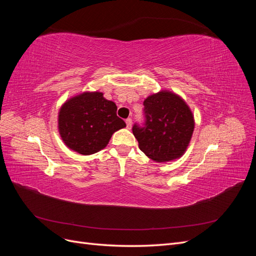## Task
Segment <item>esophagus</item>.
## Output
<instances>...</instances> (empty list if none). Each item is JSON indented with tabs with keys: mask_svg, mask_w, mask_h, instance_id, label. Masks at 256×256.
<instances>
[{
	"mask_svg": "<svg viewBox=\"0 0 256 256\" xmlns=\"http://www.w3.org/2000/svg\"><path fill=\"white\" fill-rule=\"evenodd\" d=\"M126 125H127V128L130 129L131 126H132V120H131V118H127V120H126Z\"/></svg>",
	"mask_w": 256,
	"mask_h": 256,
	"instance_id": "obj_1",
	"label": "esophagus"
}]
</instances>
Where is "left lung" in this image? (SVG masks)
<instances>
[{"label": "left lung", "mask_w": 256, "mask_h": 256, "mask_svg": "<svg viewBox=\"0 0 256 256\" xmlns=\"http://www.w3.org/2000/svg\"><path fill=\"white\" fill-rule=\"evenodd\" d=\"M145 126L132 132L140 150L156 162L180 158L191 141L194 118L189 106L175 92L162 90L144 100Z\"/></svg>", "instance_id": "left-lung-1"}]
</instances>
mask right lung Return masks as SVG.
Segmentation results:
<instances>
[{
    "label": "right lung",
    "instance_id": "obj_1",
    "mask_svg": "<svg viewBox=\"0 0 256 256\" xmlns=\"http://www.w3.org/2000/svg\"><path fill=\"white\" fill-rule=\"evenodd\" d=\"M118 106L102 92H83L62 104L58 127L62 140L74 152L92 154L104 150L112 134L126 124L116 115Z\"/></svg>",
    "mask_w": 256,
    "mask_h": 256
}]
</instances>
